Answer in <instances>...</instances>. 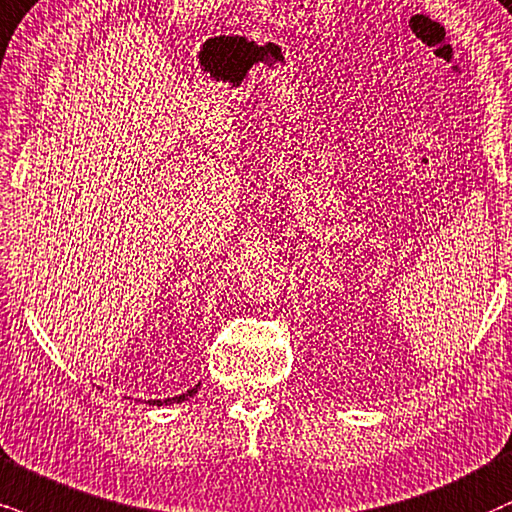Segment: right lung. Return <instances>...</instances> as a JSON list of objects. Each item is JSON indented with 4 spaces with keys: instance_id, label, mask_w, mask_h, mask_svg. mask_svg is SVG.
Returning a JSON list of instances; mask_svg holds the SVG:
<instances>
[{
    "instance_id": "1",
    "label": "right lung",
    "mask_w": 512,
    "mask_h": 512,
    "mask_svg": "<svg viewBox=\"0 0 512 512\" xmlns=\"http://www.w3.org/2000/svg\"><path fill=\"white\" fill-rule=\"evenodd\" d=\"M198 387L200 385H196V387H191L189 392H184V394H179V397H172V399H153L151 404H158V406H163V404H179V401H184V399H189V397H193V394L198 392Z\"/></svg>"
}]
</instances>
